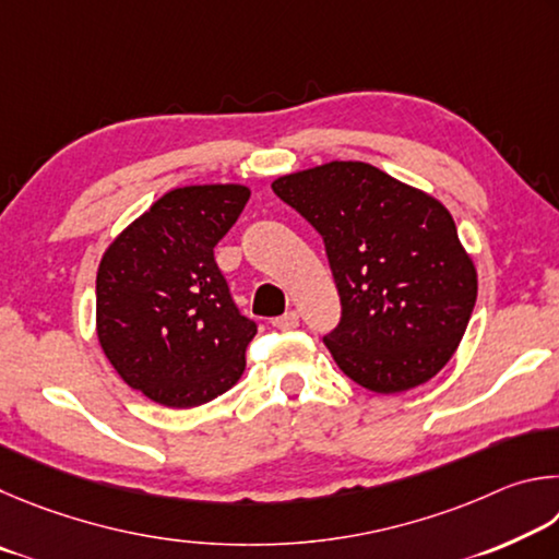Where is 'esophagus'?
Masks as SVG:
<instances>
[{
  "mask_svg": "<svg viewBox=\"0 0 559 559\" xmlns=\"http://www.w3.org/2000/svg\"><path fill=\"white\" fill-rule=\"evenodd\" d=\"M272 326L274 329H280V331H292V329H297L299 326V314L297 311H287V314H282V317H277L272 321Z\"/></svg>",
  "mask_w": 559,
  "mask_h": 559,
  "instance_id": "34e87169",
  "label": "esophagus"
}]
</instances>
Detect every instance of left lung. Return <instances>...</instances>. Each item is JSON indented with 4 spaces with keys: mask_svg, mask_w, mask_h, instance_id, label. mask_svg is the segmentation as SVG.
<instances>
[{
    "mask_svg": "<svg viewBox=\"0 0 559 559\" xmlns=\"http://www.w3.org/2000/svg\"><path fill=\"white\" fill-rule=\"evenodd\" d=\"M272 191L324 238L341 297V324L324 336L336 366L380 395L432 380L462 344L478 292L447 205L364 162L277 176Z\"/></svg>",
    "mask_w": 559,
    "mask_h": 559,
    "instance_id": "8db88e82",
    "label": "left lung"
}]
</instances>
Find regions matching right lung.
<instances>
[{
  "label": "right lung",
  "mask_w": 559,
  "mask_h": 559,
  "mask_svg": "<svg viewBox=\"0 0 559 559\" xmlns=\"http://www.w3.org/2000/svg\"><path fill=\"white\" fill-rule=\"evenodd\" d=\"M250 189L195 183L164 193L107 250L95 282V329L127 385L164 407L211 403L238 383L254 321L233 305L213 248Z\"/></svg>",
  "instance_id": "add662e5"
}]
</instances>
